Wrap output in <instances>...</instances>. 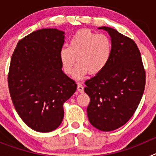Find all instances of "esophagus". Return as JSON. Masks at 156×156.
<instances>
[{
    "instance_id": "obj_1",
    "label": "esophagus",
    "mask_w": 156,
    "mask_h": 156,
    "mask_svg": "<svg viewBox=\"0 0 156 156\" xmlns=\"http://www.w3.org/2000/svg\"><path fill=\"white\" fill-rule=\"evenodd\" d=\"M77 90H78L79 92H80V93H83V92L84 91L83 84H81V83H78V85H77Z\"/></svg>"
}]
</instances>
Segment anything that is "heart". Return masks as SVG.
<instances>
[{
    "label": "heart",
    "instance_id": "1",
    "mask_svg": "<svg viewBox=\"0 0 156 156\" xmlns=\"http://www.w3.org/2000/svg\"><path fill=\"white\" fill-rule=\"evenodd\" d=\"M112 53V42L108 36L90 30H80L71 37L69 47L60 51V60L64 72L73 73L77 60L75 76L80 78L89 73L96 75L108 65Z\"/></svg>",
    "mask_w": 156,
    "mask_h": 156
}]
</instances>
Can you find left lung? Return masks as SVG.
Returning <instances> with one entry per match:
<instances>
[{"label":"left lung","instance_id":"obj_1","mask_svg":"<svg viewBox=\"0 0 156 156\" xmlns=\"http://www.w3.org/2000/svg\"><path fill=\"white\" fill-rule=\"evenodd\" d=\"M112 53L102 71L85 82L84 91L90 101L89 121L95 128L112 131L123 126L140 103L145 87V70L134 41L110 27Z\"/></svg>","mask_w":156,"mask_h":156}]
</instances>
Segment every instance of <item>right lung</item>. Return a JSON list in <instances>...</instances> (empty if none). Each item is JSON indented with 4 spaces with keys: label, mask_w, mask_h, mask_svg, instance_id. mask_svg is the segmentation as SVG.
<instances>
[{
    "label": "right lung",
    "mask_w": 156,
    "mask_h": 156,
    "mask_svg": "<svg viewBox=\"0 0 156 156\" xmlns=\"http://www.w3.org/2000/svg\"><path fill=\"white\" fill-rule=\"evenodd\" d=\"M65 33L37 30L19 41L8 75L14 106L23 122L38 132L55 129L64 117L63 104L76 83L62 70L60 51Z\"/></svg>",
    "instance_id": "1"
}]
</instances>
